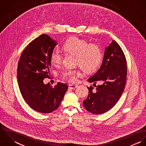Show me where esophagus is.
I'll return each mask as SVG.
<instances>
[{"label": "esophagus", "mask_w": 146, "mask_h": 146, "mask_svg": "<svg viewBox=\"0 0 146 146\" xmlns=\"http://www.w3.org/2000/svg\"><path fill=\"white\" fill-rule=\"evenodd\" d=\"M78 87V85H75V84H69L68 85V88L69 89H75Z\"/></svg>", "instance_id": "34e87169"}]
</instances>
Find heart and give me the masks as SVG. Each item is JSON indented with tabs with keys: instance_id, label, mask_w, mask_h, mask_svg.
Listing matches in <instances>:
<instances>
[{
	"instance_id": "heart-1",
	"label": "heart",
	"mask_w": 146,
	"mask_h": 146,
	"mask_svg": "<svg viewBox=\"0 0 146 146\" xmlns=\"http://www.w3.org/2000/svg\"><path fill=\"white\" fill-rule=\"evenodd\" d=\"M64 52L76 57L75 63L86 72H91L98 68L102 60V53L99 45L90 44L86 40L77 37L67 39L62 45ZM50 61L56 67L63 61V55L58 50H54L50 55ZM83 75L82 70H66L61 74V78L70 83H75L78 78Z\"/></svg>"
}]
</instances>
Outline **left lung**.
Segmentation results:
<instances>
[{
    "label": "left lung",
    "mask_w": 146,
    "mask_h": 146,
    "mask_svg": "<svg viewBox=\"0 0 146 146\" xmlns=\"http://www.w3.org/2000/svg\"><path fill=\"white\" fill-rule=\"evenodd\" d=\"M127 66L125 54L115 40L106 47L103 62L99 70L88 80L95 86L97 81L103 83L88 87L89 93L83 106L89 112L99 115L112 108L121 96L126 82Z\"/></svg>",
    "instance_id": "left-lung-1"
}]
</instances>
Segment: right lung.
<instances>
[{"label": "right lung", "mask_w": 146, "mask_h": 146, "mask_svg": "<svg viewBox=\"0 0 146 146\" xmlns=\"http://www.w3.org/2000/svg\"><path fill=\"white\" fill-rule=\"evenodd\" d=\"M56 42L42 34L29 44L21 54L17 66V80L22 96L33 109L42 113H50L61 104L68 89L66 84L54 87L44 84L49 78L50 55Z\"/></svg>", "instance_id": "add662e5"}]
</instances>
